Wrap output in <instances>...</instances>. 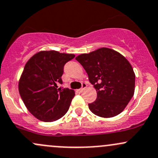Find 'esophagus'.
<instances>
[{"label": "esophagus", "mask_w": 158, "mask_h": 158, "mask_svg": "<svg viewBox=\"0 0 158 158\" xmlns=\"http://www.w3.org/2000/svg\"><path fill=\"white\" fill-rule=\"evenodd\" d=\"M86 87V84H83V85H82V87H81V89H79V92H82V91L84 90V89H85Z\"/></svg>", "instance_id": "obj_1"}]
</instances>
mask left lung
Masks as SVG:
<instances>
[{
  "label": "left lung",
  "instance_id": "obj_1",
  "mask_svg": "<svg viewBox=\"0 0 158 158\" xmlns=\"http://www.w3.org/2000/svg\"><path fill=\"white\" fill-rule=\"evenodd\" d=\"M87 73L97 93L88 104L94 114L108 118L124 110L135 91V73L130 62L120 52L102 47L76 57Z\"/></svg>",
  "mask_w": 158,
  "mask_h": 158
}]
</instances>
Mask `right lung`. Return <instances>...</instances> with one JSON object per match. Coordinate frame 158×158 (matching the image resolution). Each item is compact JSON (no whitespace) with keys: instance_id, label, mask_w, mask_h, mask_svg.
<instances>
[{"instance_id":"add662e5","label":"right lung","mask_w":158,"mask_h":158,"mask_svg":"<svg viewBox=\"0 0 158 158\" xmlns=\"http://www.w3.org/2000/svg\"><path fill=\"white\" fill-rule=\"evenodd\" d=\"M75 55L42 50L28 59L19 81V92L27 109L37 119L52 122L69 110L74 91L58 88L64 65Z\"/></svg>"}]
</instances>
